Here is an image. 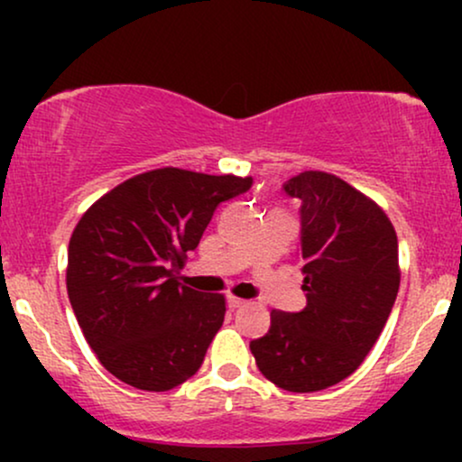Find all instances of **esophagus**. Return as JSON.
<instances>
[{"label": "esophagus", "mask_w": 462, "mask_h": 462, "mask_svg": "<svg viewBox=\"0 0 462 462\" xmlns=\"http://www.w3.org/2000/svg\"><path fill=\"white\" fill-rule=\"evenodd\" d=\"M245 304H247L245 300L236 298V295H227V306H230V309H241V306H245Z\"/></svg>", "instance_id": "34e87169"}]
</instances>
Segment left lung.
<instances>
[{
    "label": "left lung",
    "instance_id": "8db88e82",
    "mask_svg": "<svg viewBox=\"0 0 462 462\" xmlns=\"http://www.w3.org/2000/svg\"><path fill=\"white\" fill-rule=\"evenodd\" d=\"M284 193L301 201L309 301L272 310V328L249 349L269 383L312 393L352 375L378 341L400 289L397 235L374 199L332 173H300Z\"/></svg>",
    "mask_w": 462,
    "mask_h": 462
}]
</instances>
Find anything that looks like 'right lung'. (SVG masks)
<instances>
[{"label": "right lung", "instance_id": "add662e5", "mask_svg": "<svg viewBox=\"0 0 462 462\" xmlns=\"http://www.w3.org/2000/svg\"><path fill=\"white\" fill-rule=\"evenodd\" d=\"M252 178L178 167L139 173L102 195L69 241L67 293L84 338L121 383L169 391L201 367L226 298L180 282L221 201Z\"/></svg>", "mask_w": 462, "mask_h": 462}]
</instances>
